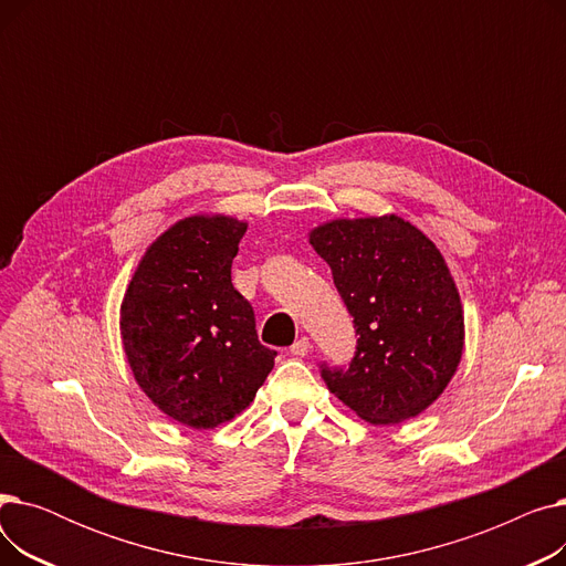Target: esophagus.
<instances>
[{
  "label": "esophagus",
  "instance_id": "esophagus-1",
  "mask_svg": "<svg viewBox=\"0 0 566 566\" xmlns=\"http://www.w3.org/2000/svg\"><path fill=\"white\" fill-rule=\"evenodd\" d=\"M310 339L307 337H301V339H295V344L289 348L291 350V355H298V358H303V355H307L310 353Z\"/></svg>",
  "mask_w": 566,
  "mask_h": 566
}]
</instances>
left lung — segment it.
Segmentation results:
<instances>
[{
  "label": "left lung",
  "mask_w": 566,
  "mask_h": 566,
  "mask_svg": "<svg viewBox=\"0 0 566 566\" xmlns=\"http://www.w3.org/2000/svg\"><path fill=\"white\" fill-rule=\"evenodd\" d=\"M353 316L348 367L321 365L328 390L371 424L427 410L463 353V310L440 250L399 216L333 220L310 233Z\"/></svg>",
  "instance_id": "obj_1"
}]
</instances>
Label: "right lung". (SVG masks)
<instances>
[{"label": "right lung", "mask_w": 566, "mask_h": 566, "mask_svg": "<svg viewBox=\"0 0 566 566\" xmlns=\"http://www.w3.org/2000/svg\"><path fill=\"white\" fill-rule=\"evenodd\" d=\"M248 222L178 220L146 250L122 303V339L144 395L171 420L213 429L245 410L277 350L256 337L252 305L231 284Z\"/></svg>", "instance_id": "obj_1"}]
</instances>
